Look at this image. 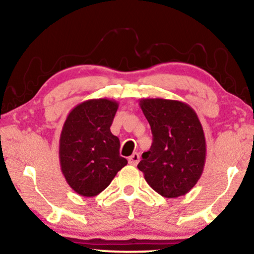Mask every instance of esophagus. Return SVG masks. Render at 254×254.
<instances>
[{
	"label": "esophagus",
	"mask_w": 254,
	"mask_h": 254,
	"mask_svg": "<svg viewBox=\"0 0 254 254\" xmlns=\"http://www.w3.org/2000/svg\"><path fill=\"white\" fill-rule=\"evenodd\" d=\"M138 162H140V154H137V152H134V154L128 158V163H129L130 165H137Z\"/></svg>",
	"instance_id": "1"
}]
</instances>
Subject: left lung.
Returning a JSON list of instances; mask_svg holds the SVG:
<instances>
[{"instance_id": "obj_1", "label": "left lung", "mask_w": 254, "mask_h": 254, "mask_svg": "<svg viewBox=\"0 0 254 254\" xmlns=\"http://www.w3.org/2000/svg\"><path fill=\"white\" fill-rule=\"evenodd\" d=\"M151 127L152 144L137 168L152 190L164 197L185 195L200 179L206 138L195 111L179 100H140Z\"/></svg>"}]
</instances>
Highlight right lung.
Here are the masks:
<instances>
[{"mask_svg": "<svg viewBox=\"0 0 254 254\" xmlns=\"http://www.w3.org/2000/svg\"><path fill=\"white\" fill-rule=\"evenodd\" d=\"M118 106L106 98L85 100L64 121L59 145L61 171L79 195H98L127 165L119 138L110 130Z\"/></svg>", "mask_w": 254, "mask_h": 254, "instance_id": "add662e5", "label": "right lung"}]
</instances>
